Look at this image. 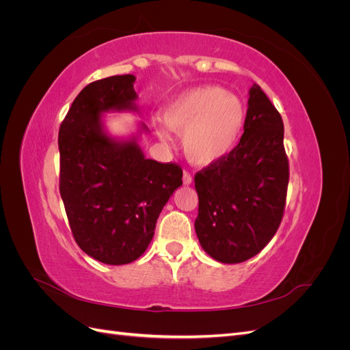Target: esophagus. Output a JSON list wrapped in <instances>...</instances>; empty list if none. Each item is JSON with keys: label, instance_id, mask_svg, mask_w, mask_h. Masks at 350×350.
<instances>
[{"label": "esophagus", "instance_id": "obj_1", "mask_svg": "<svg viewBox=\"0 0 350 350\" xmlns=\"http://www.w3.org/2000/svg\"><path fill=\"white\" fill-rule=\"evenodd\" d=\"M183 183H184V185H191V184H193V176H191V174L184 171V174H183Z\"/></svg>", "mask_w": 350, "mask_h": 350}]
</instances>
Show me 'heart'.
I'll return each instance as SVG.
<instances>
[{
    "mask_svg": "<svg viewBox=\"0 0 350 350\" xmlns=\"http://www.w3.org/2000/svg\"><path fill=\"white\" fill-rule=\"evenodd\" d=\"M162 120L166 129L183 133V150L189 162L210 166L235 149L245 126L247 108L224 88L201 86L169 102ZM159 135L167 137L162 129H159Z\"/></svg>",
    "mask_w": 350,
    "mask_h": 350,
    "instance_id": "obj_1",
    "label": "heart"
}]
</instances>
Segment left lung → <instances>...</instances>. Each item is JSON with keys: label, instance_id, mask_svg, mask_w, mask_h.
<instances>
[{"label": "left lung", "instance_id": "left-lung-1", "mask_svg": "<svg viewBox=\"0 0 350 350\" xmlns=\"http://www.w3.org/2000/svg\"><path fill=\"white\" fill-rule=\"evenodd\" d=\"M248 93L238 146L194 178L200 245L225 264L247 261L270 242L283 217L289 183L282 116L258 84Z\"/></svg>", "mask_w": 350, "mask_h": 350}]
</instances>
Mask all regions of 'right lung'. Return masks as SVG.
<instances>
[{
  "label": "right lung",
  "mask_w": 350,
  "mask_h": 350,
  "mask_svg": "<svg viewBox=\"0 0 350 350\" xmlns=\"http://www.w3.org/2000/svg\"><path fill=\"white\" fill-rule=\"evenodd\" d=\"M133 74L93 81L74 99L59 126V193L77 245L103 264L143 256L159 215L183 185L175 163L146 159L140 122L129 139L112 137L103 113L139 112Z\"/></svg>",
  "instance_id": "right-lung-1"
}]
</instances>
